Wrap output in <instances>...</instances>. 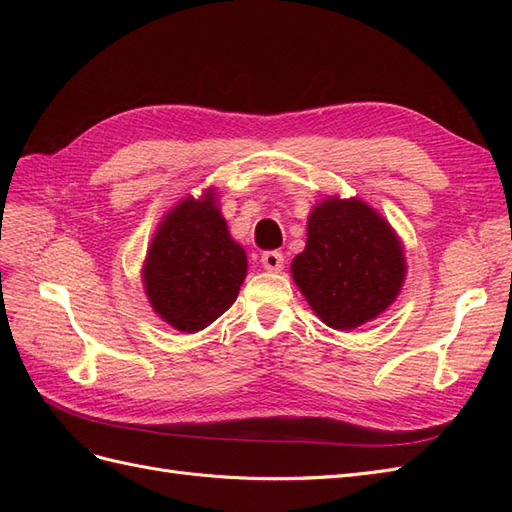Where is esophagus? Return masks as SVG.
<instances>
[{
	"mask_svg": "<svg viewBox=\"0 0 512 512\" xmlns=\"http://www.w3.org/2000/svg\"><path fill=\"white\" fill-rule=\"evenodd\" d=\"M260 265L265 271L280 273L284 269V256L280 252H265L260 256Z\"/></svg>",
	"mask_w": 512,
	"mask_h": 512,
	"instance_id": "esophagus-1",
	"label": "esophagus"
}]
</instances>
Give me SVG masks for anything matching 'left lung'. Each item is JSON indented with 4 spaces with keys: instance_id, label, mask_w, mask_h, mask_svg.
Here are the masks:
<instances>
[{
    "instance_id": "left-lung-1",
    "label": "left lung",
    "mask_w": 512,
    "mask_h": 512,
    "mask_svg": "<svg viewBox=\"0 0 512 512\" xmlns=\"http://www.w3.org/2000/svg\"><path fill=\"white\" fill-rule=\"evenodd\" d=\"M290 273L314 314L337 331L376 320L406 282L395 228L361 198L327 196L307 215L305 250Z\"/></svg>"
}]
</instances>
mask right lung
Instances as JSON below:
<instances>
[{
    "label": "right lung",
    "mask_w": 512,
    "mask_h": 512,
    "mask_svg": "<svg viewBox=\"0 0 512 512\" xmlns=\"http://www.w3.org/2000/svg\"><path fill=\"white\" fill-rule=\"evenodd\" d=\"M245 275V250L230 237L215 188L164 213L141 271L151 309L181 333L218 320L237 301Z\"/></svg>",
    "instance_id": "add662e5"
}]
</instances>
